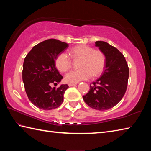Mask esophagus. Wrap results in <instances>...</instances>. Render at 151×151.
<instances>
[{
	"mask_svg": "<svg viewBox=\"0 0 151 151\" xmlns=\"http://www.w3.org/2000/svg\"><path fill=\"white\" fill-rule=\"evenodd\" d=\"M77 84V83H69L68 85L69 86H75Z\"/></svg>",
	"mask_w": 151,
	"mask_h": 151,
	"instance_id": "1",
	"label": "esophagus"
}]
</instances>
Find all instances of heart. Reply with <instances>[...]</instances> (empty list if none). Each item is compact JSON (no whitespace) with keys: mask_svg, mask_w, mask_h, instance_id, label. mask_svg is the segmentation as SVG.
Returning <instances> with one entry per match:
<instances>
[{"mask_svg":"<svg viewBox=\"0 0 151 151\" xmlns=\"http://www.w3.org/2000/svg\"><path fill=\"white\" fill-rule=\"evenodd\" d=\"M69 53L75 58H81L78 70H72L65 76L66 82L76 83L84 80L100 76L103 72L106 65L105 54L101 50L85 45L76 46L69 50ZM55 65L61 72H66L71 67V60L65 52L57 56Z\"/></svg>","mask_w":151,"mask_h":151,"instance_id":"1","label":"heart"}]
</instances>
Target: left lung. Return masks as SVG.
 Wrapping results in <instances>:
<instances>
[{
    "label": "left lung",
    "instance_id": "obj_1",
    "mask_svg": "<svg viewBox=\"0 0 151 151\" xmlns=\"http://www.w3.org/2000/svg\"><path fill=\"white\" fill-rule=\"evenodd\" d=\"M95 47L105 54L104 70L101 77L90 84L83 99L89 107L104 111L114 107L123 97L129 69L123 54L115 47L102 41H96Z\"/></svg>",
    "mask_w": 151,
    "mask_h": 151
}]
</instances>
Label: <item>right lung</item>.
<instances>
[{"mask_svg": "<svg viewBox=\"0 0 151 151\" xmlns=\"http://www.w3.org/2000/svg\"><path fill=\"white\" fill-rule=\"evenodd\" d=\"M68 47L65 42L49 39L35 45L25 57L22 81L28 99L38 108L52 110L63 102L68 85L62 84L58 88L51 86L59 84L63 78L55 66V60Z\"/></svg>", "mask_w": 151, "mask_h": 151, "instance_id": "add662e5", "label": "right lung"}]
</instances>
